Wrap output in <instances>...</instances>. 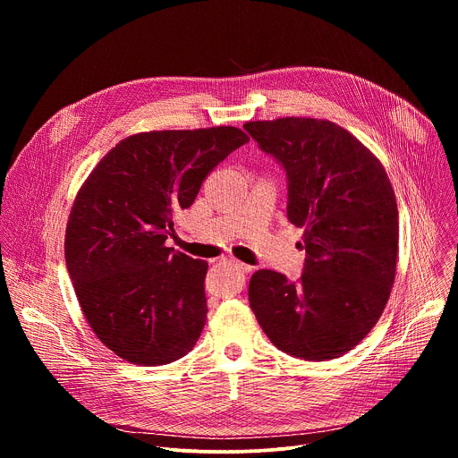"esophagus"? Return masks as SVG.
I'll return each instance as SVG.
<instances>
[{"mask_svg":"<svg viewBox=\"0 0 458 458\" xmlns=\"http://www.w3.org/2000/svg\"><path fill=\"white\" fill-rule=\"evenodd\" d=\"M228 260H230V265H232L235 270H239V272H244V274L251 272V267H248V265L241 263V260H237V259H228Z\"/></svg>","mask_w":458,"mask_h":458,"instance_id":"obj_1","label":"esophagus"}]
</instances>
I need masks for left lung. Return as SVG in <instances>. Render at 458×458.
I'll return each instance as SVG.
<instances>
[{"instance_id": "8db88e82", "label": "left lung", "mask_w": 458, "mask_h": 458, "mask_svg": "<svg viewBox=\"0 0 458 458\" xmlns=\"http://www.w3.org/2000/svg\"><path fill=\"white\" fill-rule=\"evenodd\" d=\"M246 132L288 175V219L304 230L297 283L259 270L250 308L268 339L304 360L337 359L380 318L395 281L399 212L378 157L328 119L248 121Z\"/></svg>"}]
</instances>
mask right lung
<instances>
[{
    "mask_svg": "<svg viewBox=\"0 0 458 458\" xmlns=\"http://www.w3.org/2000/svg\"><path fill=\"white\" fill-rule=\"evenodd\" d=\"M250 138L237 126L152 130L119 141L85 179L64 232L81 311L117 357L161 366L184 357L207 320V260L165 246L172 216Z\"/></svg>",
    "mask_w": 458,
    "mask_h": 458,
    "instance_id": "1",
    "label": "right lung"
}]
</instances>
